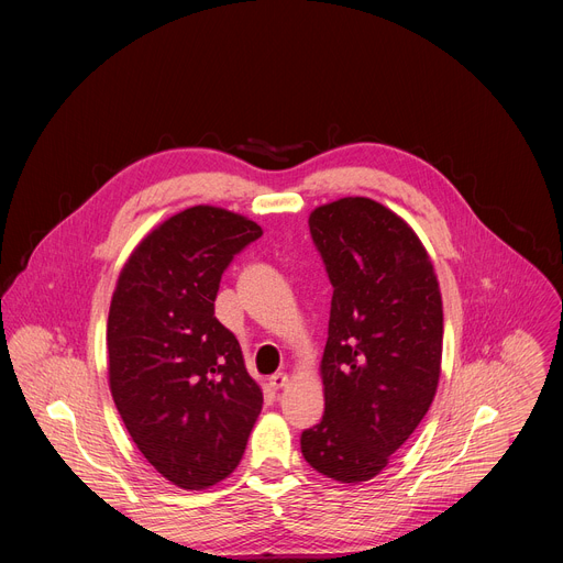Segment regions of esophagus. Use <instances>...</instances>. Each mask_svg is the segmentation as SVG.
Segmentation results:
<instances>
[{
    "label": "esophagus",
    "instance_id": "esophagus-1",
    "mask_svg": "<svg viewBox=\"0 0 563 563\" xmlns=\"http://www.w3.org/2000/svg\"><path fill=\"white\" fill-rule=\"evenodd\" d=\"M269 385H272V389H283V387L289 385V376L283 374V372H278V374H274V376L269 378Z\"/></svg>",
    "mask_w": 563,
    "mask_h": 563
}]
</instances>
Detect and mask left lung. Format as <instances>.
I'll list each match as a JSON object with an SVG mask.
<instances>
[{
  "label": "left lung",
  "mask_w": 563,
  "mask_h": 563,
  "mask_svg": "<svg viewBox=\"0 0 563 563\" xmlns=\"http://www.w3.org/2000/svg\"><path fill=\"white\" fill-rule=\"evenodd\" d=\"M334 287L320 361L325 415L300 437L305 461L341 484L374 478L428 415L441 376L443 302L415 229L369 198L309 213Z\"/></svg>",
  "instance_id": "left-lung-1"
}]
</instances>
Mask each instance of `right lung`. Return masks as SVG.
Returning a JSON list of instances; mask_svg holds the SVG:
<instances>
[{
  "mask_svg": "<svg viewBox=\"0 0 563 563\" xmlns=\"http://www.w3.org/2000/svg\"><path fill=\"white\" fill-rule=\"evenodd\" d=\"M263 229L198 205L151 233L124 263L109 309V387L144 459L174 486L229 476L263 410L235 336L213 316L222 272Z\"/></svg>",
  "mask_w": 563,
  "mask_h": 563,
  "instance_id": "add662e5",
  "label": "right lung"
}]
</instances>
